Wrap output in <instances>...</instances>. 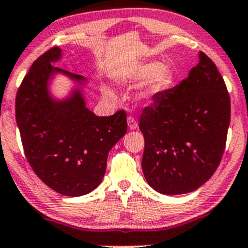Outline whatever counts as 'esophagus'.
<instances>
[{
    "label": "esophagus",
    "instance_id": "obj_1",
    "mask_svg": "<svg viewBox=\"0 0 248 248\" xmlns=\"http://www.w3.org/2000/svg\"><path fill=\"white\" fill-rule=\"evenodd\" d=\"M127 126H129L130 130H136L137 129L138 124L136 122V119L134 117H127Z\"/></svg>",
    "mask_w": 248,
    "mask_h": 248
}]
</instances>
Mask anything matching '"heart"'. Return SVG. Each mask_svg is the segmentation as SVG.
<instances>
[{
  "mask_svg": "<svg viewBox=\"0 0 248 248\" xmlns=\"http://www.w3.org/2000/svg\"><path fill=\"white\" fill-rule=\"evenodd\" d=\"M129 79L134 82H143L148 80L142 91V99L150 100L163 93L174 79V70L169 63H161L159 61H150L138 66L129 74ZM103 95L108 100H116V95L108 87L103 86Z\"/></svg>",
  "mask_w": 248,
  "mask_h": 248,
  "instance_id": "heart-1",
  "label": "heart"
}]
</instances>
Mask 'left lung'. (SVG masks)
<instances>
[{
  "mask_svg": "<svg viewBox=\"0 0 248 248\" xmlns=\"http://www.w3.org/2000/svg\"><path fill=\"white\" fill-rule=\"evenodd\" d=\"M230 122L223 78L199 52L198 65L187 78L154 98L140 117L148 185L164 195L187 194L204 185L219 167Z\"/></svg>",
  "mask_w": 248,
  "mask_h": 248,
  "instance_id": "obj_1",
  "label": "left lung"
}]
</instances>
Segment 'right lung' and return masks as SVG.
I'll use <instances>...</instances> for the list:
<instances>
[{"label":"right lung","mask_w":248,"mask_h":248,"mask_svg":"<svg viewBox=\"0 0 248 248\" xmlns=\"http://www.w3.org/2000/svg\"><path fill=\"white\" fill-rule=\"evenodd\" d=\"M61 57L54 47L34 61L16 94V123L26 157L42 182L61 195L81 196L103 181L108 153L126 134V113L95 116L86 106L87 79L53 66ZM58 75L72 82L63 97L51 92Z\"/></svg>","instance_id":"right-lung-1"}]
</instances>
